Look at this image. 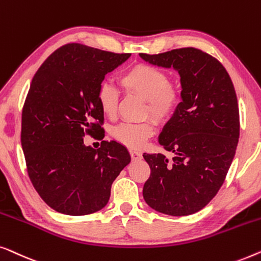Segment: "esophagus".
<instances>
[{"instance_id":"esophagus-1","label":"esophagus","mask_w":261,"mask_h":261,"mask_svg":"<svg viewBox=\"0 0 261 261\" xmlns=\"http://www.w3.org/2000/svg\"><path fill=\"white\" fill-rule=\"evenodd\" d=\"M130 155L132 160H141L142 159V153L137 151V150H130Z\"/></svg>"}]
</instances>
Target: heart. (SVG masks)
I'll list each match as a JSON object with an SVG mask.
<instances>
[{
  "mask_svg": "<svg viewBox=\"0 0 261 261\" xmlns=\"http://www.w3.org/2000/svg\"><path fill=\"white\" fill-rule=\"evenodd\" d=\"M119 83L130 93L141 95L148 100L146 112L160 122L170 118L177 111L182 100L181 87L169 82V75L163 69L151 65L132 66L119 78ZM98 104L102 115L113 118L118 109V92L115 87L102 84L98 91ZM155 132L152 120L142 123H122L111 131L112 137L120 144L137 149L144 144Z\"/></svg>",
  "mask_w": 261,
  "mask_h": 261,
  "instance_id": "heart-1",
  "label": "heart"
}]
</instances>
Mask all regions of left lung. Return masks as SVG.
Listing matches in <instances>:
<instances>
[{
	"mask_svg": "<svg viewBox=\"0 0 261 261\" xmlns=\"http://www.w3.org/2000/svg\"><path fill=\"white\" fill-rule=\"evenodd\" d=\"M139 56L175 68L182 86L181 104L159 137L174 157L143 155L151 170L143 197L163 214H194L218 194L236 155L240 120L232 79L218 59L194 47Z\"/></svg>",
	"mask_w": 261,
	"mask_h": 261,
	"instance_id": "1",
	"label": "left lung"
}]
</instances>
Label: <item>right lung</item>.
I'll use <instances>...</instances> for the list:
<instances>
[{
	"label": "right lung",
	"mask_w": 261,
	"mask_h": 261,
	"mask_svg": "<svg viewBox=\"0 0 261 261\" xmlns=\"http://www.w3.org/2000/svg\"><path fill=\"white\" fill-rule=\"evenodd\" d=\"M130 56L67 43L32 80L22 109L21 144L29 178L54 211L74 216L100 211L130 163L129 151L115 141H102L97 150L84 144L85 135L104 137L98 91L105 75Z\"/></svg>",
	"instance_id": "right-lung-1"
}]
</instances>
